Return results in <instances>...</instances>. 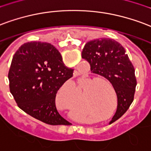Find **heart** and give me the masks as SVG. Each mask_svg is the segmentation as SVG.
Listing matches in <instances>:
<instances>
[{"instance_id": "obj_1", "label": "heart", "mask_w": 151, "mask_h": 151, "mask_svg": "<svg viewBox=\"0 0 151 151\" xmlns=\"http://www.w3.org/2000/svg\"><path fill=\"white\" fill-rule=\"evenodd\" d=\"M93 80H87L86 84H84L83 87L86 85L90 83ZM101 85L100 82H97L88 87L85 90V93L86 94L90 91L91 92L87 94L85 98V105L88 109H95V108H100V109H105L107 108L108 106V90L104 86L99 87Z\"/></svg>"}]
</instances>
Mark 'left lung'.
<instances>
[{
    "label": "left lung",
    "instance_id": "1",
    "mask_svg": "<svg viewBox=\"0 0 151 151\" xmlns=\"http://www.w3.org/2000/svg\"><path fill=\"white\" fill-rule=\"evenodd\" d=\"M91 72L112 84L118 97V108L110 124L123 115L134 101L137 81L134 65L121 44L107 38L88 41L81 52Z\"/></svg>",
    "mask_w": 151,
    "mask_h": 151
}]
</instances>
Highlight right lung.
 <instances>
[{
    "label": "right lung",
    "instance_id": "1",
    "mask_svg": "<svg viewBox=\"0 0 151 151\" xmlns=\"http://www.w3.org/2000/svg\"><path fill=\"white\" fill-rule=\"evenodd\" d=\"M61 53L46 42L32 41L19 48L9 71L10 92L20 109L53 126L70 125L57 110V93L73 77Z\"/></svg>",
    "mask_w": 151,
    "mask_h": 151
}]
</instances>
